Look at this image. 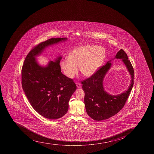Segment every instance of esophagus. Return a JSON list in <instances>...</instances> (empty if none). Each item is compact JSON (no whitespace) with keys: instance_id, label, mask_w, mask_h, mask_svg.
I'll list each match as a JSON object with an SVG mask.
<instances>
[{"instance_id":"34e87169","label":"esophagus","mask_w":154,"mask_h":154,"mask_svg":"<svg viewBox=\"0 0 154 154\" xmlns=\"http://www.w3.org/2000/svg\"><path fill=\"white\" fill-rule=\"evenodd\" d=\"M76 85H77V88H81V84L79 83H76Z\"/></svg>"}]
</instances>
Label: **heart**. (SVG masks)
I'll return each instance as SVG.
<instances>
[{
  "label": "heart",
  "mask_w": 154,
  "mask_h": 154,
  "mask_svg": "<svg viewBox=\"0 0 154 154\" xmlns=\"http://www.w3.org/2000/svg\"><path fill=\"white\" fill-rule=\"evenodd\" d=\"M106 51L103 47L85 45L71 52L68 58L61 61L60 67L66 76L73 78L78 72L86 77L93 75L103 63Z\"/></svg>",
  "instance_id": "obj_1"
}]
</instances>
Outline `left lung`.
<instances>
[{"label": "left lung", "instance_id": "obj_1", "mask_svg": "<svg viewBox=\"0 0 154 154\" xmlns=\"http://www.w3.org/2000/svg\"><path fill=\"white\" fill-rule=\"evenodd\" d=\"M115 58L122 60L131 75V83L128 90L117 95H111L104 91L103 81L105 75L110 68L111 63L100 67L89 78L81 82L85 92L84 103L87 114L97 121L109 119L119 112L124 106L132 90L134 80V70L125 52L121 49Z\"/></svg>", "mask_w": 154, "mask_h": 154}]
</instances>
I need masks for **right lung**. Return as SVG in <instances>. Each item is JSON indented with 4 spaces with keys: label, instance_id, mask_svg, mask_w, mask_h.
<instances>
[{
    "label": "right lung",
    "instance_id": "obj_1",
    "mask_svg": "<svg viewBox=\"0 0 154 154\" xmlns=\"http://www.w3.org/2000/svg\"><path fill=\"white\" fill-rule=\"evenodd\" d=\"M67 38H52L33 48L24 60L21 69V84L32 106L40 115L51 119L62 117L67 113L69 101L77 87L72 79L61 72L60 56L42 67L35 57L49 46Z\"/></svg>",
    "mask_w": 154,
    "mask_h": 154
}]
</instances>
